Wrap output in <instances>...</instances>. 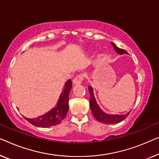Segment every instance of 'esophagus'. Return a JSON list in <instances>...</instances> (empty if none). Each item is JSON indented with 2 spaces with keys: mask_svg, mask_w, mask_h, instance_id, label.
<instances>
[{
  "mask_svg": "<svg viewBox=\"0 0 159 159\" xmlns=\"http://www.w3.org/2000/svg\"><path fill=\"white\" fill-rule=\"evenodd\" d=\"M84 76L82 75H79L73 80V84L74 85H80L83 81Z\"/></svg>",
  "mask_w": 159,
  "mask_h": 159,
  "instance_id": "obj_1",
  "label": "esophagus"
}]
</instances>
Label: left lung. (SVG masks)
I'll list each match as a JSON object with an SVG mask.
<instances>
[{
    "label": "left lung",
    "mask_w": 159,
    "mask_h": 159,
    "mask_svg": "<svg viewBox=\"0 0 159 159\" xmlns=\"http://www.w3.org/2000/svg\"><path fill=\"white\" fill-rule=\"evenodd\" d=\"M111 45L113 47V49L119 55H123V54H128V52L125 51V50L118 48L116 46L115 43L111 42ZM89 91L90 93V108H91V112L93 113V117L98 120V121L103 123V124H118V123L121 122L124 120L125 118L128 116V115L130 113V111H129L127 113L123 115L119 114H109L107 113L101 109L100 106L97 103L95 98L94 93H93V89L91 86H89Z\"/></svg>",
    "instance_id": "left-lung-1"
}]
</instances>
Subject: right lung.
I'll return each mask as SVG.
<instances>
[{
  "label": "right lung",
  "mask_w": 159,
  "mask_h": 159,
  "mask_svg": "<svg viewBox=\"0 0 159 159\" xmlns=\"http://www.w3.org/2000/svg\"><path fill=\"white\" fill-rule=\"evenodd\" d=\"M72 88L71 80L69 79L66 82L63 89L59 96L55 107L51 108L43 115L36 118H28L24 117L30 124L37 127L48 128L60 124L64 119L68 111V96Z\"/></svg>",
  "instance_id": "right-lung-1"
}]
</instances>
